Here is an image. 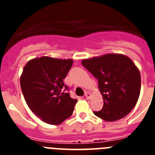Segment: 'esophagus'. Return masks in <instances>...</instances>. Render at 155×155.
Wrapping results in <instances>:
<instances>
[{"mask_svg": "<svg viewBox=\"0 0 155 155\" xmlns=\"http://www.w3.org/2000/svg\"><path fill=\"white\" fill-rule=\"evenodd\" d=\"M85 98H87V99H90V98H91V93H90V92H86Z\"/></svg>", "mask_w": 155, "mask_h": 155, "instance_id": "1", "label": "esophagus"}]
</instances>
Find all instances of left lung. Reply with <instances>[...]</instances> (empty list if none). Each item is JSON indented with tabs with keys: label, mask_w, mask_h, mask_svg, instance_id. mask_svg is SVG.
I'll return each instance as SVG.
<instances>
[{
	"label": "left lung",
	"mask_w": 155,
	"mask_h": 155,
	"mask_svg": "<svg viewBox=\"0 0 155 155\" xmlns=\"http://www.w3.org/2000/svg\"><path fill=\"white\" fill-rule=\"evenodd\" d=\"M82 65L94 75L103 98V108L94 114L113 122L125 117L135 107L140 92V73L127 56L109 53L84 59Z\"/></svg>",
	"instance_id": "1"
}]
</instances>
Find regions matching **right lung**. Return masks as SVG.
Wrapping results in <instances>:
<instances>
[{
  "label": "right lung",
  "mask_w": 155,
  "mask_h": 155,
  "mask_svg": "<svg viewBox=\"0 0 155 155\" xmlns=\"http://www.w3.org/2000/svg\"><path fill=\"white\" fill-rule=\"evenodd\" d=\"M73 64L72 59L41 57L31 59L24 67L20 84L27 105L42 121L62 124L73 113L78 100L63 92L64 80Z\"/></svg>",
  "instance_id": "1"
}]
</instances>
